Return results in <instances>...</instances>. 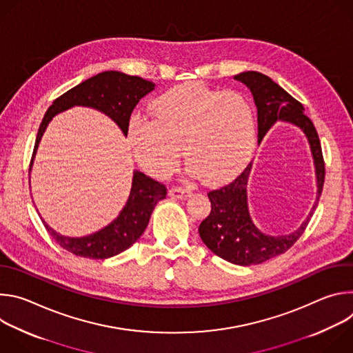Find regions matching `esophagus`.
<instances>
[{"label": "esophagus", "mask_w": 353, "mask_h": 353, "mask_svg": "<svg viewBox=\"0 0 353 353\" xmlns=\"http://www.w3.org/2000/svg\"><path fill=\"white\" fill-rule=\"evenodd\" d=\"M190 194H191L190 190H185V188H181V187H172L169 190V196H172V198L183 199V198H187Z\"/></svg>", "instance_id": "1"}]
</instances>
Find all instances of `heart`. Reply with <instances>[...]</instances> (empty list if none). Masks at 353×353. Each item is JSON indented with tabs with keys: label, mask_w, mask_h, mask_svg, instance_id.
<instances>
[{
	"label": "heart",
	"mask_w": 353,
	"mask_h": 353,
	"mask_svg": "<svg viewBox=\"0 0 353 353\" xmlns=\"http://www.w3.org/2000/svg\"><path fill=\"white\" fill-rule=\"evenodd\" d=\"M154 120L128 124V143L138 163L154 177L177 168L180 146L190 172L207 184L228 180L256 148V113L240 92L198 83L174 86L152 102Z\"/></svg>",
	"instance_id": "1"
}]
</instances>
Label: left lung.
I'll return each mask as SVG.
<instances>
[{
  "instance_id": "left-lung-1",
  "label": "left lung",
  "mask_w": 353,
  "mask_h": 353,
  "mask_svg": "<svg viewBox=\"0 0 353 353\" xmlns=\"http://www.w3.org/2000/svg\"><path fill=\"white\" fill-rule=\"evenodd\" d=\"M236 81L244 83L257 106L259 123V145L261 143L270 128L278 123H289L305 134L307 138L316 173L317 195L314 204L307 215L294 232L289 234L271 236L263 233L251 219L247 198V183L250 177L251 162L240 176L230 184L208 192L211 201V214L201 222L198 232L205 245L218 257L236 264L253 265L268 261L283 254L305 232L324 185V159L319 134L312 120L305 114V108L283 88L274 82L270 77L257 72L245 71L234 75Z\"/></svg>"
}]
</instances>
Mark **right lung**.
<instances>
[{
	"mask_svg": "<svg viewBox=\"0 0 353 353\" xmlns=\"http://www.w3.org/2000/svg\"><path fill=\"white\" fill-rule=\"evenodd\" d=\"M154 89V82L119 71L100 72L74 86L57 97L53 105L47 109L37 131L29 172H32L39 143L48 123L59 113L75 106L94 109L110 117L124 137H127L130 116L134 108L145 94ZM166 187L163 184L148 177L139 170H134L127 203L119 216L108 226L88 236L70 237L50 228L43 218L41 222L52 237L70 253L83 259L106 260L123 253L141 237L149 223L152 211L159 201L166 198Z\"/></svg>",
	"mask_w": 353,
	"mask_h": 353,
	"instance_id": "right-lung-1",
	"label": "right lung"
}]
</instances>
